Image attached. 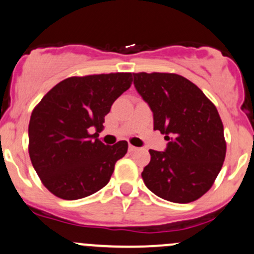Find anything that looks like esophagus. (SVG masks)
Returning a JSON list of instances; mask_svg holds the SVG:
<instances>
[{"mask_svg":"<svg viewBox=\"0 0 254 254\" xmlns=\"http://www.w3.org/2000/svg\"><path fill=\"white\" fill-rule=\"evenodd\" d=\"M136 150H137V147H135V146H132V145H129L130 152H134V151H136Z\"/></svg>","mask_w":254,"mask_h":254,"instance_id":"esophagus-1","label":"esophagus"}]
</instances>
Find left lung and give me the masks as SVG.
Returning a JSON list of instances; mask_svg holds the SVG:
<instances>
[{
  "label": "left lung",
  "instance_id": "obj_1",
  "mask_svg": "<svg viewBox=\"0 0 254 254\" xmlns=\"http://www.w3.org/2000/svg\"><path fill=\"white\" fill-rule=\"evenodd\" d=\"M137 93L153 113V130L165 134V151L150 150L141 176L160 198L186 204L214 184L226 155L224 125L200 88L176 73H132Z\"/></svg>",
  "mask_w": 254,
  "mask_h": 254
}]
</instances>
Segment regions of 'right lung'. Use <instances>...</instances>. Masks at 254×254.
I'll return each instance as SVG.
<instances>
[{
	"instance_id": "1",
	"label": "right lung",
	"mask_w": 254,
	"mask_h": 254,
	"mask_svg": "<svg viewBox=\"0 0 254 254\" xmlns=\"http://www.w3.org/2000/svg\"><path fill=\"white\" fill-rule=\"evenodd\" d=\"M131 82L129 72L68 77L35 107L28 127L30 161L54 195L77 200L108 184L127 142L109 146L97 136L112 104ZM92 128L97 132L89 134Z\"/></svg>"
}]
</instances>
